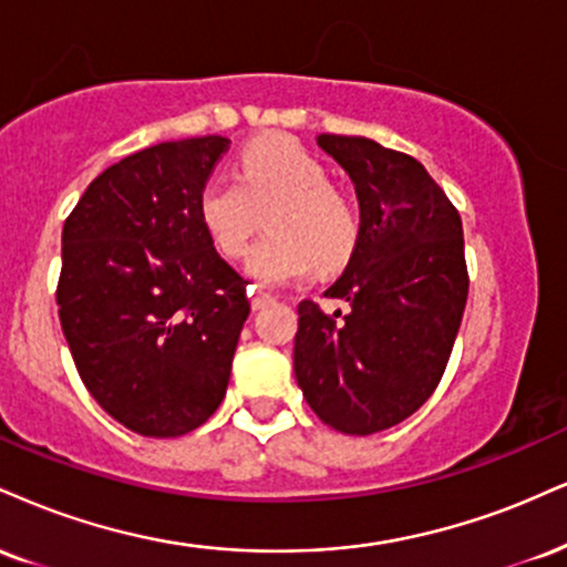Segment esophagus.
<instances>
[{"mask_svg": "<svg viewBox=\"0 0 567 567\" xmlns=\"http://www.w3.org/2000/svg\"><path fill=\"white\" fill-rule=\"evenodd\" d=\"M271 301H275V296H271V292L250 288V303H254V309H264V306H269Z\"/></svg>", "mask_w": 567, "mask_h": 567, "instance_id": "esophagus-1", "label": "esophagus"}]
</instances>
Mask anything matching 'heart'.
I'll return each instance as SVG.
<instances>
[{"label":"heart","mask_w":567,"mask_h":567,"mask_svg":"<svg viewBox=\"0 0 567 567\" xmlns=\"http://www.w3.org/2000/svg\"><path fill=\"white\" fill-rule=\"evenodd\" d=\"M266 214V231L248 258V275L266 285L288 282L306 271H332L349 261L359 240L353 203L330 184L317 155L269 136L240 155L237 179L214 176L197 195V218L214 248L243 258Z\"/></svg>","instance_id":"obj_1"}]
</instances>
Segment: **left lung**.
Segmentation results:
<instances>
[{
	"label": "left lung",
	"instance_id": "left-lung-1",
	"mask_svg": "<svg viewBox=\"0 0 567 567\" xmlns=\"http://www.w3.org/2000/svg\"><path fill=\"white\" fill-rule=\"evenodd\" d=\"M357 184L359 240L324 290L351 303H298L292 367L324 425L372 435L399 425L439 388L467 303L460 210L420 161L364 136L319 134Z\"/></svg>",
	"mask_w": 567,
	"mask_h": 567
}]
</instances>
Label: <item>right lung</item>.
<instances>
[{
	"instance_id": "1",
	"label": "right lung",
	"mask_w": 567,
	"mask_h": 567,
	"mask_svg": "<svg viewBox=\"0 0 567 567\" xmlns=\"http://www.w3.org/2000/svg\"><path fill=\"white\" fill-rule=\"evenodd\" d=\"M227 136L161 142L113 163L63 227L58 313L81 383L128 431L176 439L227 393L248 282L216 254L197 195Z\"/></svg>"
}]
</instances>
